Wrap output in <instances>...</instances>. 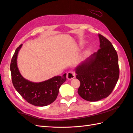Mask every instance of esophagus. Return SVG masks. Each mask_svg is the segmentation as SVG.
Here are the masks:
<instances>
[{
  "label": "esophagus",
  "mask_w": 133,
  "mask_h": 133,
  "mask_svg": "<svg viewBox=\"0 0 133 133\" xmlns=\"http://www.w3.org/2000/svg\"><path fill=\"white\" fill-rule=\"evenodd\" d=\"M75 73L74 71H70L69 72H68V73L67 74V78L69 80H71L72 79H73L74 78H75Z\"/></svg>",
  "instance_id": "34e87169"
}]
</instances>
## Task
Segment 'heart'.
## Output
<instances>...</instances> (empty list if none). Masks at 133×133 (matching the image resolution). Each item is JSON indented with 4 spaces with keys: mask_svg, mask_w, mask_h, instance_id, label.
I'll use <instances>...</instances> for the list:
<instances>
[{
    "mask_svg": "<svg viewBox=\"0 0 133 133\" xmlns=\"http://www.w3.org/2000/svg\"><path fill=\"white\" fill-rule=\"evenodd\" d=\"M89 51V49H87V51H86V52H88Z\"/></svg>",
    "mask_w": 133,
    "mask_h": 133,
    "instance_id": "1",
    "label": "heart"
}]
</instances>
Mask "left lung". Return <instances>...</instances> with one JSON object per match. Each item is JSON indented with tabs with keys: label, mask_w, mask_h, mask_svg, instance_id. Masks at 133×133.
<instances>
[{
	"label": "left lung",
	"mask_w": 133,
	"mask_h": 133,
	"mask_svg": "<svg viewBox=\"0 0 133 133\" xmlns=\"http://www.w3.org/2000/svg\"><path fill=\"white\" fill-rule=\"evenodd\" d=\"M100 49L78 65L76 78L81 85L78 93L84 99L98 101L111 94L119 75L116 50L108 39L101 34Z\"/></svg>",
	"instance_id": "8db88e82"
}]
</instances>
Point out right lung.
<instances>
[{"mask_svg": "<svg viewBox=\"0 0 133 133\" xmlns=\"http://www.w3.org/2000/svg\"><path fill=\"white\" fill-rule=\"evenodd\" d=\"M22 44L16 49L11 59L10 70L12 84L19 94L27 102L36 106H46L52 103L58 95L59 88L66 81V74L55 76L41 82H32L24 78L17 66V57Z\"/></svg>", "mask_w": 133, "mask_h": 133, "instance_id": "right-lung-1", "label": "right lung"}]
</instances>
